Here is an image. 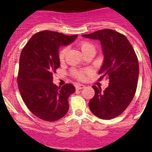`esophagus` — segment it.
I'll return each mask as SVG.
<instances>
[{
    "label": "esophagus",
    "mask_w": 152,
    "mask_h": 152,
    "mask_svg": "<svg viewBox=\"0 0 152 152\" xmlns=\"http://www.w3.org/2000/svg\"><path fill=\"white\" fill-rule=\"evenodd\" d=\"M84 87H85V86H84V84H76V86H75V88H76V89L77 90H81L83 89Z\"/></svg>",
    "instance_id": "esophagus-1"
}]
</instances>
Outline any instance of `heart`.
<instances>
[{
	"label": "heart",
	"mask_w": 152,
	"mask_h": 152,
	"mask_svg": "<svg viewBox=\"0 0 152 152\" xmlns=\"http://www.w3.org/2000/svg\"><path fill=\"white\" fill-rule=\"evenodd\" d=\"M80 47L83 53H85L86 52H88V51L91 50V49H94L95 50V48L94 46V45H93L92 43H91V42H80ZM67 51H68V49H67L66 47H64V48H63V49H61V50H60L59 55H58V56H59V59L61 60V61L64 60V57L66 56ZM74 75L80 79L84 78V72H83L75 71V72H74Z\"/></svg>",
	"instance_id": "obj_1"
}]
</instances>
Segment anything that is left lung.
<instances>
[{"mask_svg":"<svg viewBox=\"0 0 152 152\" xmlns=\"http://www.w3.org/2000/svg\"><path fill=\"white\" fill-rule=\"evenodd\" d=\"M82 36L100 42L103 62L99 74L100 79H109L104 91L93 86L95 95L89 101L90 110L102 119H113L124 112L135 96L139 74L137 56L128 39L113 29H101Z\"/></svg>","mask_w":152,"mask_h":152,"instance_id":"left-lung-1","label":"left lung"}]
</instances>
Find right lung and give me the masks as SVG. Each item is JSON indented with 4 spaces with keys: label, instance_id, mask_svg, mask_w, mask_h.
Masks as SVG:
<instances>
[{
    "label": "right lung",
    "instance_id": "obj_1",
    "mask_svg": "<svg viewBox=\"0 0 152 152\" xmlns=\"http://www.w3.org/2000/svg\"><path fill=\"white\" fill-rule=\"evenodd\" d=\"M77 37L41 31L31 37L21 52L19 91L28 109L42 120L56 121L68 113V97L75 88L72 84L56 86L52 82L53 73L60 66L59 47L72 43Z\"/></svg>",
    "mask_w": 152,
    "mask_h": 152
}]
</instances>
